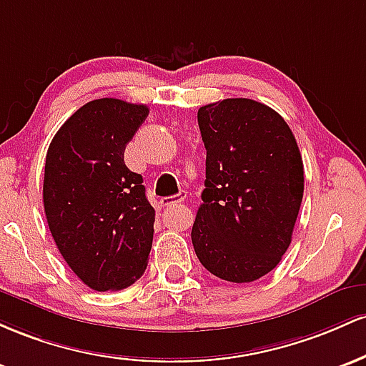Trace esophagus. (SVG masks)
Here are the masks:
<instances>
[{"label":"esophagus","mask_w":366,"mask_h":366,"mask_svg":"<svg viewBox=\"0 0 366 366\" xmlns=\"http://www.w3.org/2000/svg\"><path fill=\"white\" fill-rule=\"evenodd\" d=\"M184 199H187V194H184V192H179V194H176V195L164 197V199L161 200V204L164 205V207H171V205L182 204Z\"/></svg>","instance_id":"obj_1"}]
</instances>
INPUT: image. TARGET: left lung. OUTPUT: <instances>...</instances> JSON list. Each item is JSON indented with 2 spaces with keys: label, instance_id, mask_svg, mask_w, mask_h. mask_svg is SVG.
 I'll return each mask as SVG.
<instances>
[{
  "label": "left lung",
  "instance_id": "left-lung-1",
  "mask_svg": "<svg viewBox=\"0 0 366 366\" xmlns=\"http://www.w3.org/2000/svg\"><path fill=\"white\" fill-rule=\"evenodd\" d=\"M207 150L192 244L207 272L247 283L277 268L292 240L305 167L289 124L268 105L227 98L200 107Z\"/></svg>",
  "mask_w": 366,
  "mask_h": 366
}]
</instances>
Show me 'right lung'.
Returning a JSON list of instances; mask_svg holds the SVG:
<instances>
[{
	"label": "right lung",
	"instance_id": "right-lung-1",
	"mask_svg": "<svg viewBox=\"0 0 366 366\" xmlns=\"http://www.w3.org/2000/svg\"><path fill=\"white\" fill-rule=\"evenodd\" d=\"M149 107L98 98L56 131L44 164L48 227L69 268L98 292L129 287L147 269L155 211L124 150Z\"/></svg>",
	"mask_w": 366,
	"mask_h": 366
}]
</instances>
